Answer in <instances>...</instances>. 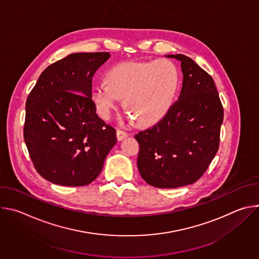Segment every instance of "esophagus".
<instances>
[{
    "mask_svg": "<svg viewBox=\"0 0 259 259\" xmlns=\"http://www.w3.org/2000/svg\"><path fill=\"white\" fill-rule=\"evenodd\" d=\"M116 133H117V138H118V140H119V141H121V140L125 139L126 137H128V133H127V132H125V131H123V130L118 129Z\"/></svg>",
    "mask_w": 259,
    "mask_h": 259,
    "instance_id": "obj_1",
    "label": "esophagus"
}]
</instances>
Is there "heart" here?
<instances>
[{"label":"heart","instance_id":"heart-1","mask_svg":"<svg viewBox=\"0 0 259 259\" xmlns=\"http://www.w3.org/2000/svg\"><path fill=\"white\" fill-rule=\"evenodd\" d=\"M179 88V71L166 58L129 60L106 72V83L92 87L91 97L99 115L109 120L123 97L126 118L150 126L162 120L173 106Z\"/></svg>","mask_w":259,"mask_h":259}]
</instances>
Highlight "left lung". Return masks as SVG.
Instances as JSON below:
<instances>
[{
	"instance_id": "left-lung-1",
	"label": "left lung",
	"mask_w": 259,
	"mask_h": 259,
	"mask_svg": "<svg viewBox=\"0 0 259 259\" xmlns=\"http://www.w3.org/2000/svg\"><path fill=\"white\" fill-rule=\"evenodd\" d=\"M166 57L181 62L179 98L160 122L135 138L141 177L155 188L175 189L196 182L214 159L224 107L212 77L192 58L182 54Z\"/></svg>"
}]
</instances>
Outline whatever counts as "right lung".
I'll return each instance as SVG.
<instances>
[{
    "mask_svg": "<svg viewBox=\"0 0 259 259\" xmlns=\"http://www.w3.org/2000/svg\"><path fill=\"white\" fill-rule=\"evenodd\" d=\"M109 56L69 54L49 65L28 94L24 141L35 170L52 183H91L117 142L115 128L97 116L91 97L92 78Z\"/></svg>",
    "mask_w": 259,
    "mask_h": 259,
    "instance_id": "add662e5",
    "label": "right lung"
}]
</instances>
